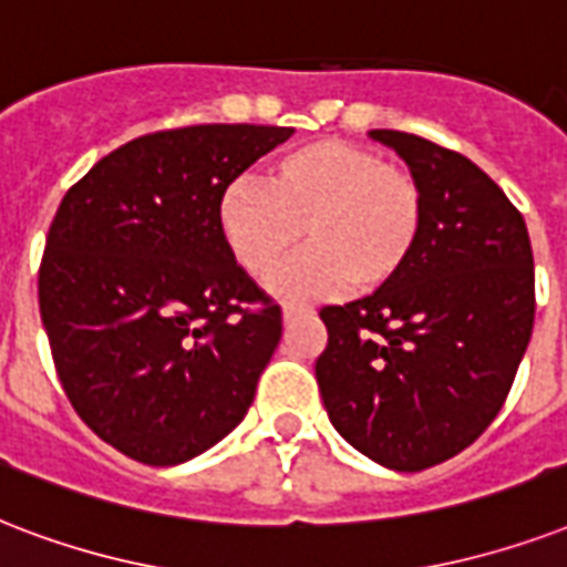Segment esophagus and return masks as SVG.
Instances as JSON below:
<instances>
[{"label":"esophagus","instance_id":"esophagus-1","mask_svg":"<svg viewBox=\"0 0 567 567\" xmlns=\"http://www.w3.org/2000/svg\"><path fill=\"white\" fill-rule=\"evenodd\" d=\"M305 313V307H298V305H284V322H292L296 316Z\"/></svg>","mask_w":567,"mask_h":567}]
</instances>
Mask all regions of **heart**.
Instances as JSON below:
<instances>
[{"label":"heart","instance_id":"b5f03b06","mask_svg":"<svg viewBox=\"0 0 567 567\" xmlns=\"http://www.w3.org/2000/svg\"><path fill=\"white\" fill-rule=\"evenodd\" d=\"M423 221V188L411 171L333 138L278 156L266 186L236 177L218 200L224 243L254 278H269L301 234L310 239L271 280L287 298L384 287L411 260Z\"/></svg>","mask_w":567,"mask_h":567}]
</instances>
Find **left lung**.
<instances>
[{"instance_id": "8db88e82", "label": "left lung", "mask_w": 567, "mask_h": 567, "mask_svg": "<svg viewBox=\"0 0 567 567\" xmlns=\"http://www.w3.org/2000/svg\"><path fill=\"white\" fill-rule=\"evenodd\" d=\"M423 188L411 260L372 296L319 310L316 361L337 432L390 471H425L467 450L506 402L535 319L524 215L467 156L372 130Z\"/></svg>"}]
</instances>
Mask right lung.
Wrapping results in <instances>:
<instances>
[{
  "instance_id": "obj_1",
  "label": "right lung",
  "mask_w": 567,
  "mask_h": 567,
  "mask_svg": "<svg viewBox=\"0 0 567 567\" xmlns=\"http://www.w3.org/2000/svg\"><path fill=\"white\" fill-rule=\"evenodd\" d=\"M292 126L200 124L142 135L68 188L38 275L70 405L153 467L243 423L280 343V305L236 262L218 200Z\"/></svg>"
}]
</instances>
